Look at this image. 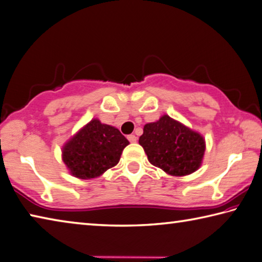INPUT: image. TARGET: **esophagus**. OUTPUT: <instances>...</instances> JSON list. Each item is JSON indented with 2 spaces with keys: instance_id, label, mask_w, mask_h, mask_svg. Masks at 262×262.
<instances>
[{
  "instance_id": "esophagus-1",
  "label": "esophagus",
  "mask_w": 262,
  "mask_h": 262,
  "mask_svg": "<svg viewBox=\"0 0 262 262\" xmlns=\"http://www.w3.org/2000/svg\"><path fill=\"white\" fill-rule=\"evenodd\" d=\"M128 140H129L130 143H136L137 137L134 134H130V135H128Z\"/></svg>"
}]
</instances>
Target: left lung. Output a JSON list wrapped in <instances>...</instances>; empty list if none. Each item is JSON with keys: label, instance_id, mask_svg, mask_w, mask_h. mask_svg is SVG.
Masks as SVG:
<instances>
[{"label": "left lung", "instance_id": "left-lung-1", "mask_svg": "<svg viewBox=\"0 0 262 262\" xmlns=\"http://www.w3.org/2000/svg\"><path fill=\"white\" fill-rule=\"evenodd\" d=\"M139 143L154 166L173 177L193 173L201 166L206 141L200 133L167 114L144 125Z\"/></svg>", "mask_w": 262, "mask_h": 262}]
</instances>
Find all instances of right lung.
<instances>
[{"instance_id": "obj_1", "label": "right lung", "mask_w": 262, "mask_h": 262, "mask_svg": "<svg viewBox=\"0 0 262 262\" xmlns=\"http://www.w3.org/2000/svg\"><path fill=\"white\" fill-rule=\"evenodd\" d=\"M129 142L118 128L92 119L62 147V161L78 179L100 177L120 161Z\"/></svg>"}]
</instances>
